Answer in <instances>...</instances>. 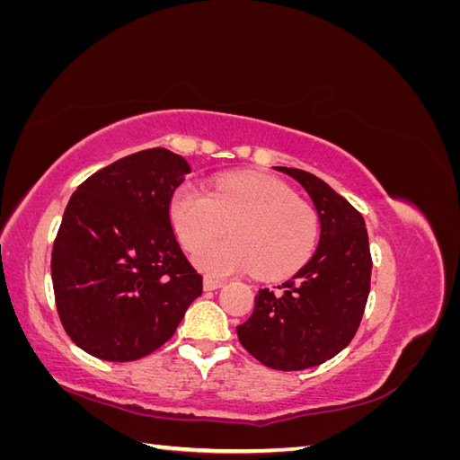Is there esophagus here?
<instances>
[{
	"label": "esophagus",
	"instance_id": "1",
	"mask_svg": "<svg viewBox=\"0 0 460 460\" xmlns=\"http://www.w3.org/2000/svg\"><path fill=\"white\" fill-rule=\"evenodd\" d=\"M225 286V280H218V278H211V276H205L203 280V288L205 291H213V289H218Z\"/></svg>",
	"mask_w": 460,
	"mask_h": 460
}]
</instances>
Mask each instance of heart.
<instances>
[{"label":"heart","instance_id":"heart-1","mask_svg":"<svg viewBox=\"0 0 460 460\" xmlns=\"http://www.w3.org/2000/svg\"><path fill=\"white\" fill-rule=\"evenodd\" d=\"M180 242L196 249L228 226L233 235L198 249V267L211 274L255 269L267 280L299 270L318 243L314 208L296 199L286 184L261 174H230L211 191L180 186L171 201Z\"/></svg>","mask_w":460,"mask_h":460}]
</instances>
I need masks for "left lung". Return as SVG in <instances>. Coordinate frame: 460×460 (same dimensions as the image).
Instances as JSON below:
<instances>
[{"label":"left lung","mask_w":460,"mask_h":460,"mask_svg":"<svg viewBox=\"0 0 460 460\" xmlns=\"http://www.w3.org/2000/svg\"><path fill=\"white\" fill-rule=\"evenodd\" d=\"M309 193L320 220L311 261L288 282L259 289L255 309L238 328L245 351L274 370H305L345 349L363 318L372 259L365 218L324 180L274 166Z\"/></svg>","instance_id":"1"}]
</instances>
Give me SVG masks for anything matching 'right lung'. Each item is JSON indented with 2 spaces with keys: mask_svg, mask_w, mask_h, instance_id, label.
Listing matches in <instances>:
<instances>
[{
  "mask_svg": "<svg viewBox=\"0 0 460 460\" xmlns=\"http://www.w3.org/2000/svg\"><path fill=\"white\" fill-rule=\"evenodd\" d=\"M191 169L153 147L93 172L68 201L51 253L55 305L86 353L128 363L172 338L203 291L172 230L171 199Z\"/></svg>",
  "mask_w": 460,
  "mask_h": 460,
  "instance_id": "1",
  "label": "right lung"
}]
</instances>
